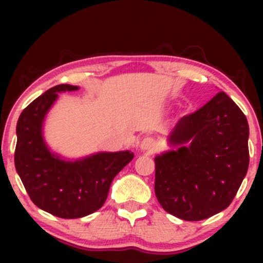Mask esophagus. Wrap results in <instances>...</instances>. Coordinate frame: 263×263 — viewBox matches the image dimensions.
<instances>
[{
  "label": "esophagus",
  "mask_w": 263,
  "mask_h": 263,
  "mask_svg": "<svg viewBox=\"0 0 263 263\" xmlns=\"http://www.w3.org/2000/svg\"><path fill=\"white\" fill-rule=\"evenodd\" d=\"M142 149L148 151V152H153L156 149V141L153 138H144L141 144Z\"/></svg>",
  "instance_id": "obj_1"
}]
</instances>
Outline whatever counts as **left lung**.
<instances>
[{
  "instance_id": "1",
  "label": "left lung",
  "mask_w": 263,
  "mask_h": 263,
  "mask_svg": "<svg viewBox=\"0 0 263 263\" xmlns=\"http://www.w3.org/2000/svg\"><path fill=\"white\" fill-rule=\"evenodd\" d=\"M176 151L157 156L155 192L167 213L199 221L234 200L249 168L245 114L220 91L180 119L170 136Z\"/></svg>"
}]
</instances>
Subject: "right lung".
<instances>
[{"label": "right lung", "mask_w": 263, "mask_h": 263, "mask_svg": "<svg viewBox=\"0 0 263 263\" xmlns=\"http://www.w3.org/2000/svg\"><path fill=\"white\" fill-rule=\"evenodd\" d=\"M79 87L62 84L47 90L27 106L17 122L14 165L31 200L54 216L77 219L104 205L111 182L134 158L129 151L98 153L77 162L52 155L42 137L45 114L60 91Z\"/></svg>", "instance_id": "obj_1"}]
</instances>
